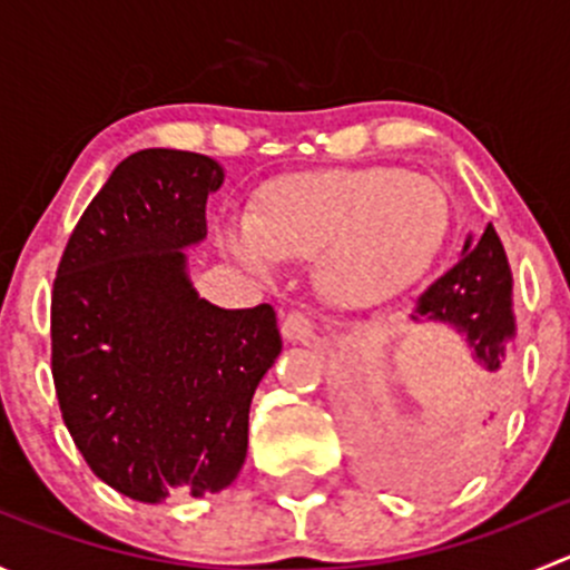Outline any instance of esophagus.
Listing matches in <instances>:
<instances>
[{
    "mask_svg": "<svg viewBox=\"0 0 570 570\" xmlns=\"http://www.w3.org/2000/svg\"><path fill=\"white\" fill-rule=\"evenodd\" d=\"M281 333H284L286 342H301L308 344L314 342V322L303 312H289L281 322Z\"/></svg>",
    "mask_w": 570,
    "mask_h": 570,
    "instance_id": "1",
    "label": "esophagus"
}]
</instances>
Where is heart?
Here are the masks:
<instances>
[{"label":"heart","mask_w":570,"mask_h":570,"mask_svg":"<svg viewBox=\"0 0 570 570\" xmlns=\"http://www.w3.org/2000/svg\"><path fill=\"white\" fill-rule=\"evenodd\" d=\"M450 234L444 187L394 165L275 178L245 209V234L226 248L245 264L317 258L322 292L342 306L394 295L439 256Z\"/></svg>","instance_id":"heart-1"}]
</instances>
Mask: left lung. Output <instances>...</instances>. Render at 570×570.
<instances>
[{
	"label": "left lung",
	"mask_w": 570,
	"mask_h": 570,
	"mask_svg": "<svg viewBox=\"0 0 570 570\" xmlns=\"http://www.w3.org/2000/svg\"><path fill=\"white\" fill-rule=\"evenodd\" d=\"M411 320L446 322L463 333L474 358L488 372H499L504 350L515 338V320L513 278L493 226L480 239L465 237L461 262L419 297Z\"/></svg>",
	"instance_id": "left-lung-1"
}]
</instances>
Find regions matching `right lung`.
Instances as JSON below:
<instances>
[{"label": "right lung", "instance_id": "obj_1", "mask_svg": "<svg viewBox=\"0 0 570 570\" xmlns=\"http://www.w3.org/2000/svg\"><path fill=\"white\" fill-rule=\"evenodd\" d=\"M215 159L174 148L126 157L68 237L51 289V377L94 474L159 504L217 493L248 455L258 381L281 353L269 303L198 297L184 248L206 237Z\"/></svg>", "mask_w": 570, "mask_h": 570}]
</instances>
